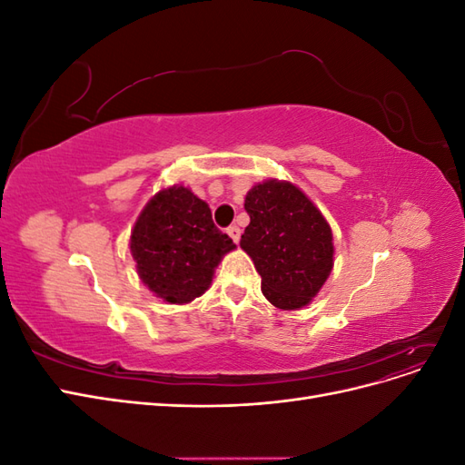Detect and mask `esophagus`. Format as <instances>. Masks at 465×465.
<instances>
[{"mask_svg":"<svg viewBox=\"0 0 465 465\" xmlns=\"http://www.w3.org/2000/svg\"><path fill=\"white\" fill-rule=\"evenodd\" d=\"M227 232H229V236L232 238V241L238 244V241H241V229H238L236 224H231V227L227 229Z\"/></svg>","mask_w":465,"mask_h":465,"instance_id":"obj_1","label":"esophagus"}]
</instances>
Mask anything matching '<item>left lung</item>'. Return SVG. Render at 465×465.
<instances>
[{"instance_id":"left-lung-1","label":"left lung","mask_w":465,"mask_h":465,"mask_svg":"<svg viewBox=\"0 0 465 465\" xmlns=\"http://www.w3.org/2000/svg\"><path fill=\"white\" fill-rule=\"evenodd\" d=\"M244 209L250 224L241 248L262 275L263 297L283 311L306 306L333 265L328 221L291 182H262L248 192Z\"/></svg>"}]
</instances>
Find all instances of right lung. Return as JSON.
Instances as JSON below:
<instances>
[{"label":"right lung","mask_w":465,"mask_h":465,"mask_svg":"<svg viewBox=\"0 0 465 465\" xmlns=\"http://www.w3.org/2000/svg\"><path fill=\"white\" fill-rule=\"evenodd\" d=\"M137 273L166 302L182 304L203 294L215 267L234 250L211 209L184 186L159 192L135 221L130 241Z\"/></svg>","instance_id":"right-lung-1"}]
</instances>
